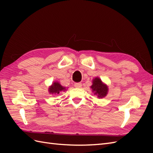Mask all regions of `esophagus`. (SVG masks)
<instances>
[{
    "label": "esophagus",
    "mask_w": 153,
    "mask_h": 153,
    "mask_svg": "<svg viewBox=\"0 0 153 153\" xmlns=\"http://www.w3.org/2000/svg\"><path fill=\"white\" fill-rule=\"evenodd\" d=\"M74 86L77 87V88H80V87H82V83H76L74 84Z\"/></svg>",
    "instance_id": "obj_1"
}]
</instances>
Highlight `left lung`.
I'll use <instances>...</instances> for the list:
<instances>
[{
    "label": "left lung",
    "instance_id": "8db88e82",
    "mask_svg": "<svg viewBox=\"0 0 153 153\" xmlns=\"http://www.w3.org/2000/svg\"><path fill=\"white\" fill-rule=\"evenodd\" d=\"M92 85L91 89L94 95H97L99 99H102L105 97L108 93V87L106 84L104 83L99 77H96L92 81Z\"/></svg>",
    "mask_w": 153,
    "mask_h": 153
}]
</instances>
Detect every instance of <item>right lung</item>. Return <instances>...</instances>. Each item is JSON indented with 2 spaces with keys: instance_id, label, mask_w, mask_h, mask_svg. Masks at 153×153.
I'll list each match as a JSON object with an SVG mask.
<instances>
[{
  "instance_id": "right-lung-1",
  "label": "right lung",
  "mask_w": 153,
  "mask_h": 153,
  "mask_svg": "<svg viewBox=\"0 0 153 153\" xmlns=\"http://www.w3.org/2000/svg\"><path fill=\"white\" fill-rule=\"evenodd\" d=\"M67 89L66 87H64L61 85V84L58 82H54L52 85L48 87V93L52 95H56V94H59L60 93L65 91Z\"/></svg>"
}]
</instances>
